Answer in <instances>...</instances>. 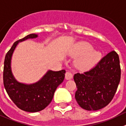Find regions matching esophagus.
<instances>
[{
    "label": "esophagus",
    "mask_w": 126,
    "mask_h": 126,
    "mask_svg": "<svg viewBox=\"0 0 126 126\" xmlns=\"http://www.w3.org/2000/svg\"><path fill=\"white\" fill-rule=\"evenodd\" d=\"M73 77V75L71 73V72L70 70H67L66 72V74H65V79L67 80H69L72 79Z\"/></svg>",
    "instance_id": "esophagus-1"
}]
</instances>
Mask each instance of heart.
<instances>
[{
    "instance_id": "1",
    "label": "heart",
    "mask_w": 126,
    "mask_h": 126,
    "mask_svg": "<svg viewBox=\"0 0 126 126\" xmlns=\"http://www.w3.org/2000/svg\"><path fill=\"white\" fill-rule=\"evenodd\" d=\"M92 49L91 45L87 42H81L79 46L78 54L82 56L77 60V65L80 69H89L100 58V53Z\"/></svg>"
}]
</instances>
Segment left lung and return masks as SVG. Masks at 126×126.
Returning a JSON list of instances; mask_svg holds the SVG:
<instances>
[{
	"label": "left lung",
	"instance_id": "1",
	"mask_svg": "<svg viewBox=\"0 0 126 126\" xmlns=\"http://www.w3.org/2000/svg\"><path fill=\"white\" fill-rule=\"evenodd\" d=\"M121 75L119 55L112 51L103 57L89 71L74 75L77 87L75 95L77 102L87 110L104 108L114 97Z\"/></svg>",
	"mask_w": 126,
	"mask_h": 126
}]
</instances>
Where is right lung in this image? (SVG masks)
<instances>
[{"mask_svg": "<svg viewBox=\"0 0 126 126\" xmlns=\"http://www.w3.org/2000/svg\"><path fill=\"white\" fill-rule=\"evenodd\" d=\"M32 33L17 40L7 52L4 60L3 81L7 94L13 103L21 110L28 112H37L44 110L51 102L58 86L63 82L65 70H49L35 84L26 85L17 82L11 70V60L14 50L19 42L36 38Z\"/></svg>", "mask_w": 126, "mask_h": 126, "instance_id": "add662e5", "label": "right lung"}]
</instances>
